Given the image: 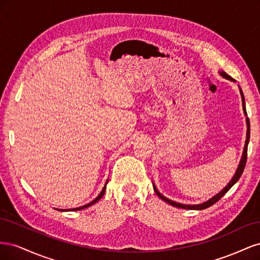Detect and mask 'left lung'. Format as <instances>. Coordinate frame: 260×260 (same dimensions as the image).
<instances>
[{"label": "left lung", "instance_id": "1", "mask_svg": "<svg viewBox=\"0 0 260 260\" xmlns=\"http://www.w3.org/2000/svg\"><path fill=\"white\" fill-rule=\"evenodd\" d=\"M219 74L221 75L223 78H225V79L235 82V80H234V79H232V78H231L229 75H228V74H225L224 72H220ZM239 88H240V86H239ZM240 92H241L242 102H243V111H244V114H245V116H246V115H247V113H246V108H245V100H244V95H243V92H242L241 88H240ZM246 124H247V132H246L245 146H244V149H243V155H242L241 161H240V164H239V167H238V169H237V172H235V175L233 176V178L231 179L230 182L228 183V184H226V186H225L224 188H222V190L220 191L218 194H216L215 196H212L211 199H209V200H208V201H206V202H204V203H202V204H198V205H184V204H180V203H177V202L171 201V200H169V199H167V198H165V196H164L162 194H160V193H159V191L157 190L156 186H155V184L153 183L154 191H155V193L157 194V196H158V198H159V199H161L162 201H165L166 203L170 204V205L175 206V207H178V208H183V209L202 210V209H205V208L210 207L211 205H214L215 203H217L220 199L222 198V196H223L228 191L230 190V188H231L235 183L238 182L239 179L241 178V176H242V174H243L244 168H245L246 159H247V146H248V142H249V119H248V118H246Z\"/></svg>", "mask_w": 260, "mask_h": 260}]
</instances>
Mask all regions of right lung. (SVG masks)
<instances>
[{
	"instance_id": "right-lung-1",
	"label": "right lung",
	"mask_w": 260,
	"mask_h": 260,
	"mask_svg": "<svg viewBox=\"0 0 260 260\" xmlns=\"http://www.w3.org/2000/svg\"><path fill=\"white\" fill-rule=\"evenodd\" d=\"M107 182H108V180L106 181V183H105V185H104V187H103V190H102V192L98 195V198L95 199V200H93L91 203H89V204H86V205H84V206H80V207H77V208H70V209H57V210H60V211H77V210H81V209H84V208H86V207H90L91 205H93V204H95L96 202H99L102 198H103V195L105 194V190H106V184H107Z\"/></svg>"
}]
</instances>
